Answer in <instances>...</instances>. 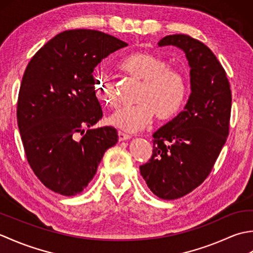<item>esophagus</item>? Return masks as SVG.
I'll use <instances>...</instances> for the list:
<instances>
[{"label": "esophagus", "mask_w": 253, "mask_h": 253, "mask_svg": "<svg viewBox=\"0 0 253 253\" xmlns=\"http://www.w3.org/2000/svg\"><path fill=\"white\" fill-rule=\"evenodd\" d=\"M129 138H130V135H128V133H125L123 131H118V140H120V141L128 140Z\"/></svg>", "instance_id": "obj_1"}]
</instances>
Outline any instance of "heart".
<instances>
[{"instance_id":"obj_1","label":"heart","mask_w":253,"mask_h":253,"mask_svg":"<svg viewBox=\"0 0 253 253\" xmlns=\"http://www.w3.org/2000/svg\"><path fill=\"white\" fill-rule=\"evenodd\" d=\"M122 71L141 80L135 105L124 106L109 117V123L125 131H138L151 122L153 115L160 121L169 120L180 110L186 95L184 74L169 65L166 58L149 52H136L124 57ZM94 92L110 107L120 104V94L114 82L105 74H96Z\"/></svg>"}]
</instances>
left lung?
<instances>
[{
  "label": "left lung",
  "mask_w": 253,
  "mask_h": 253,
  "mask_svg": "<svg viewBox=\"0 0 253 253\" xmlns=\"http://www.w3.org/2000/svg\"><path fill=\"white\" fill-rule=\"evenodd\" d=\"M190 65L191 93L185 109L153 133V151L140 174L155 196L174 200L200 186L211 173L229 133L232 91L214 53L187 35L166 36Z\"/></svg>",
  "instance_id": "1"
}]
</instances>
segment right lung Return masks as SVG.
<instances>
[{"label":"right lung","instance_id":"1","mask_svg":"<svg viewBox=\"0 0 253 253\" xmlns=\"http://www.w3.org/2000/svg\"><path fill=\"white\" fill-rule=\"evenodd\" d=\"M127 45L98 30H66L27 65L17 124L31 169L52 191L67 197L82 192L104 152L118 141L114 127L90 129L103 116L92 73L104 57Z\"/></svg>","mask_w":253,"mask_h":253}]
</instances>
